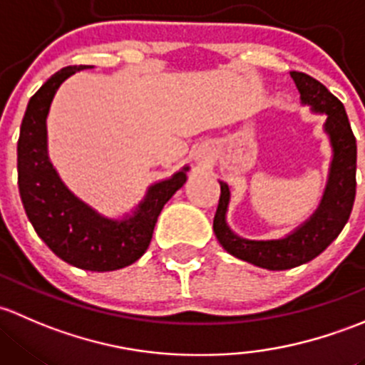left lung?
I'll use <instances>...</instances> for the list:
<instances>
[{
	"instance_id": "left-lung-1",
	"label": "left lung",
	"mask_w": 365,
	"mask_h": 365,
	"mask_svg": "<svg viewBox=\"0 0 365 365\" xmlns=\"http://www.w3.org/2000/svg\"><path fill=\"white\" fill-rule=\"evenodd\" d=\"M300 100L313 112L327 114L323 128L332 145L329 182L313 216L283 239L250 240L235 235L227 225L230 187L220 181L221 195L214 216V234L235 258L269 270H287L317 258L341 234L350 220L356 193V140L344 105L322 82L302 71H290Z\"/></svg>"
}]
</instances>
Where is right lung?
Segmentation results:
<instances>
[{"instance_id":"1","label":"right lung","mask_w":365,"mask_h":365,"mask_svg":"<svg viewBox=\"0 0 365 365\" xmlns=\"http://www.w3.org/2000/svg\"><path fill=\"white\" fill-rule=\"evenodd\" d=\"M84 68L93 66L59 70L29 100L17 142L19 193L33 228L56 257L78 269L107 272L131 265L145 253L161 209L186 182L187 167L153 184L123 220H108L78 200L48 160L45 121L59 86Z\"/></svg>"}]
</instances>
